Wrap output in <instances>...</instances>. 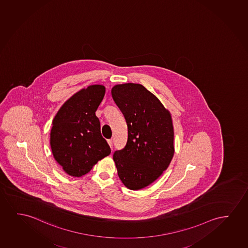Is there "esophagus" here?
I'll use <instances>...</instances> for the list:
<instances>
[{
    "label": "esophagus",
    "instance_id": "esophagus-1",
    "mask_svg": "<svg viewBox=\"0 0 248 248\" xmlns=\"http://www.w3.org/2000/svg\"><path fill=\"white\" fill-rule=\"evenodd\" d=\"M108 145L111 147V149L112 150V147H113V140L112 139L108 140Z\"/></svg>",
    "mask_w": 248,
    "mask_h": 248
}]
</instances>
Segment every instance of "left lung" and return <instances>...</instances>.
<instances>
[{
    "label": "left lung",
    "mask_w": 248,
    "mask_h": 248,
    "mask_svg": "<svg viewBox=\"0 0 248 248\" xmlns=\"http://www.w3.org/2000/svg\"><path fill=\"white\" fill-rule=\"evenodd\" d=\"M112 96L125 119L128 140L113 153L118 174L130 190L149 186L173 158L171 116L159 100L140 84L117 85Z\"/></svg>",
    "instance_id": "8db88e82"
}]
</instances>
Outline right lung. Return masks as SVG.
Returning <instances> with one entry per match:
<instances>
[{"label": "right lung", "instance_id": "add662e5", "mask_svg": "<svg viewBox=\"0 0 248 248\" xmlns=\"http://www.w3.org/2000/svg\"><path fill=\"white\" fill-rule=\"evenodd\" d=\"M104 95L103 85H90L82 89L62 106L53 119L51 130L52 154L71 176L85 175L99 160L111 153L95 115Z\"/></svg>", "mask_w": 248, "mask_h": 248}]
</instances>
